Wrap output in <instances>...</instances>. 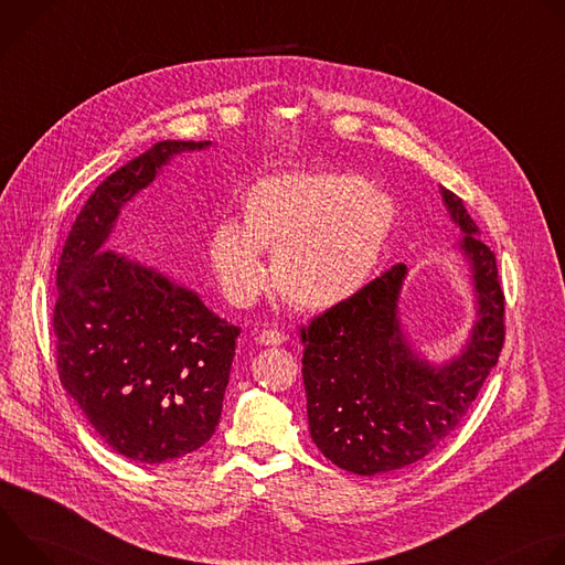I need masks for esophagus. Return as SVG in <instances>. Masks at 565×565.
Listing matches in <instances>:
<instances>
[{
    "mask_svg": "<svg viewBox=\"0 0 565 565\" xmlns=\"http://www.w3.org/2000/svg\"><path fill=\"white\" fill-rule=\"evenodd\" d=\"M257 342L264 344V347H279V344L286 342V335L277 329H264V331H259Z\"/></svg>",
    "mask_w": 565,
    "mask_h": 565,
    "instance_id": "1",
    "label": "esophagus"
}]
</instances>
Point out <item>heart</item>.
Instances as JSON below:
<instances>
[{
	"mask_svg": "<svg viewBox=\"0 0 565 565\" xmlns=\"http://www.w3.org/2000/svg\"><path fill=\"white\" fill-rule=\"evenodd\" d=\"M244 223L221 221L207 257L223 295L248 306L266 284L262 250H273L277 292L303 310L342 303L375 268L391 227L393 201L358 177L306 172L270 177L241 199Z\"/></svg>",
	"mask_w": 565,
	"mask_h": 565,
	"instance_id": "1",
	"label": "heart"
}]
</instances>
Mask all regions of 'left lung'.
I'll return each mask as SVG.
<instances>
[{
	"instance_id": "obj_1",
	"label": "left lung",
	"mask_w": 565,
	"mask_h": 565,
	"mask_svg": "<svg viewBox=\"0 0 565 565\" xmlns=\"http://www.w3.org/2000/svg\"><path fill=\"white\" fill-rule=\"evenodd\" d=\"M443 199L465 232L460 248L478 301L471 340L456 360L431 366L402 335L397 295L405 264L299 329L310 436L331 462L360 476L402 469L434 451L469 412L505 342L497 257L476 236L462 201L449 190Z\"/></svg>"
}]
</instances>
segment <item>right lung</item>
I'll use <instances>...</instances> for the list:
<instances>
[{"label": "right lung", "mask_w": 565, "mask_h": 565, "mask_svg": "<svg viewBox=\"0 0 565 565\" xmlns=\"http://www.w3.org/2000/svg\"><path fill=\"white\" fill-rule=\"evenodd\" d=\"M210 140H160L79 210L57 264L53 308L62 386L100 438L136 462L203 447L221 418L238 327L188 288L105 248L120 207L174 153Z\"/></svg>", "instance_id": "obj_1"}]
</instances>
